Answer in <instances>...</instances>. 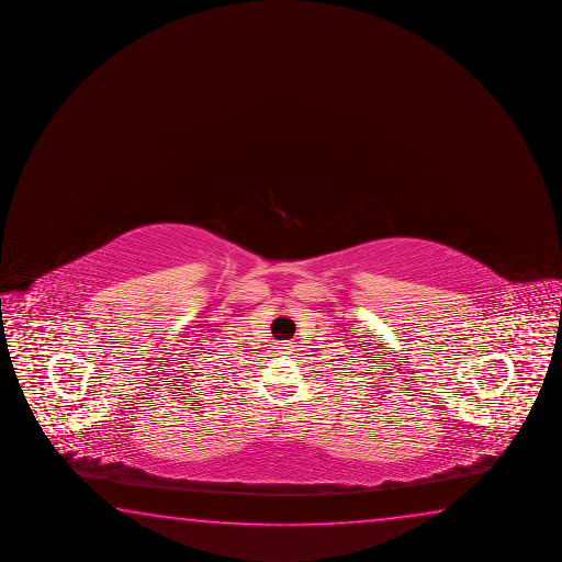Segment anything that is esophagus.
I'll list each match as a JSON object with an SVG mask.
<instances>
[{
	"label": "esophagus",
	"mask_w": 562,
	"mask_h": 562,
	"mask_svg": "<svg viewBox=\"0 0 562 562\" xmlns=\"http://www.w3.org/2000/svg\"><path fill=\"white\" fill-rule=\"evenodd\" d=\"M278 351H280L282 356H290V353L293 351V348L290 346V344H280V346H278Z\"/></svg>",
	"instance_id": "esophagus-1"
}]
</instances>
